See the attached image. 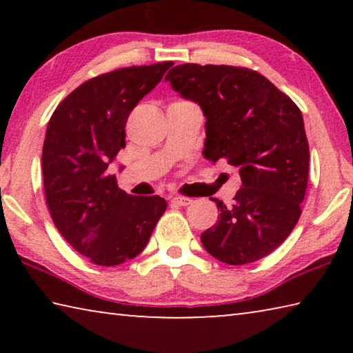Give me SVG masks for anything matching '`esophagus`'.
<instances>
[{"mask_svg": "<svg viewBox=\"0 0 353 353\" xmlns=\"http://www.w3.org/2000/svg\"><path fill=\"white\" fill-rule=\"evenodd\" d=\"M191 202H193V199L183 198V196H174V198L171 199L172 205H181V207H187V205L191 204Z\"/></svg>", "mask_w": 353, "mask_h": 353, "instance_id": "1", "label": "esophagus"}]
</instances>
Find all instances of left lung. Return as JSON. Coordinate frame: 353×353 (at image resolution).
<instances>
[{
  "label": "left lung",
  "instance_id": "1",
  "mask_svg": "<svg viewBox=\"0 0 353 353\" xmlns=\"http://www.w3.org/2000/svg\"><path fill=\"white\" fill-rule=\"evenodd\" d=\"M205 117L202 155L240 170L241 187L202 246L227 265L263 259L282 244L301 216L310 149L302 113L256 71L229 65L183 63L165 77Z\"/></svg>",
  "mask_w": 353,
  "mask_h": 353
}]
</instances>
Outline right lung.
Returning <instances> with one entry per match:
<instances>
[{
  "mask_svg": "<svg viewBox=\"0 0 353 353\" xmlns=\"http://www.w3.org/2000/svg\"><path fill=\"white\" fill-rule=\"evenodd\" d=\"M172 62L110 71L83 82L48 123L41 171L57 230L94 265L117 266L139 255L166 210L160 196L119 190L109 165L126 146V121Z\"/></svg>",
  "mask_w": 353,
  "mask_h": 353,
  "instance_id": "add662e5",
  "label": "right lung"
}]
</instances>
